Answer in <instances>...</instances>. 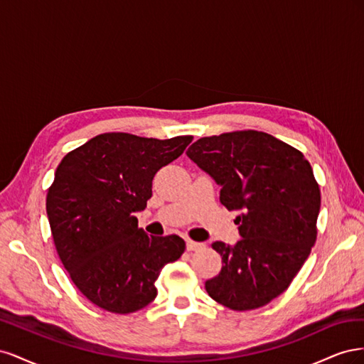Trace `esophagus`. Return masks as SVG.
I'll return each instance as SVG.
<instances>
[{
	"instance_id": "obj_1",
	"label": "esophagus",
	"mask_w": 364,
	"mask_h": 364,
	"mask_svg": "<svg viewBox=\"0 0 364 364\" xmlns=\"http://www.w3.org/2000/svg\"><path fill=\"white\" fill-rule=\"evenodd\" d=\"M203 243H197V241L193 240H186V250H197V249H202Z\"/></svg>"
}]
</instances>
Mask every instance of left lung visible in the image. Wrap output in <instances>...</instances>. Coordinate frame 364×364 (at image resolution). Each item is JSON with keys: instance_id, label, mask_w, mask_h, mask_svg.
<instances>
[{"instance_id": "1", "label": "left lung", "mask_w": 364, "mask_h": 364, "mask_svg": "<svg viewBox=\"0 0 364 364\" xmlns=\"http://www.w3.org/2000/svg\"><path fill=\"white\" fill-rule=\"evenodd\" d=\"M186 155L222 186V205L240 211L238 243H213L223 266L205 282L208 294L235 311L267 305L289 289L316 243L321 190L310 162L258 130L200 138Z\"/></svg>"}]
</instances>
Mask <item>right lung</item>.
<instances>
[{
  "label": "right lung",
  "instance_id": "add662e5",
  "mask_svg": "<svg viewBox=\"0 0 364 364\" xmlns=\"http://www.w3.org/2000/svg\"><path fill=\"white\" fill-rule=\"evenodd\" d=\"M191 141L111 132L58 165L47 194L53 241L75 287L94 305L117 314L141 310L156 297L162 267L181 258L185 241L149 237L135 213L146 209L155 174Z\"/></svg>",
  "mask_w": 364,
  "mask_h": 364
}]
</instances>
